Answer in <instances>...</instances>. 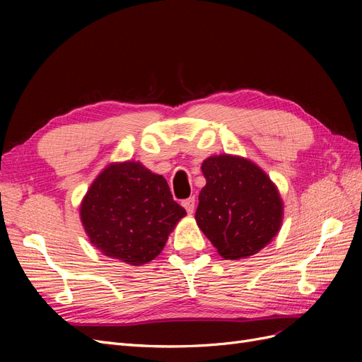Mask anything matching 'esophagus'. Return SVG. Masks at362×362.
<instances>
[{
	"instance_id": "1",
	"label": "esophagus",
	"mask_w": 362,
	"mask_h": 362,
	"mask_svg": "<svg viewBox=\"0 0 362 362\" xmlns=\"http://www.w3.org/2000/svg\"><path fill=\"white\" fill-rule=\"evenodd\" d=\"M182 206L185 208V211H187L189 214H193V211H194V198L184 199L182 201Z\"/></svg>"
}]
</instances>
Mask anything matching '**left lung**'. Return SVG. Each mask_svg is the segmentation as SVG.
<instances>
[{"mask_svg": "<svg viewBox=\"0 0 362 362\" xmlns=\"http://www.w3.org/2000/svg\"><path fill=\"white\" fill-rule=\"evenodd\" d=\"M201 169L206 184L194 218L221 257L242 259L269 245L281 228L284 205L264 170L228 154L208 157Z\"/></svg>", "mask_w": 362, "mask_h": 362, "instance_id": "8db88e82", "label": "left lung"}]
</instances>
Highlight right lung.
I'll return each instance as SVG.
<instances>
[{"instance_id":"add662e5","label":"right lung","mask_w":362,"mask_h":362,"mask_svg":"<svg viewBox=\"0 0 362 362\" xmlns=\"http://www.w3.org/2000/svg\"><path fill=\"white\" fill-rule=\"evenodd\" d=\"M185 214L173 201L166 180L139 161L108 164L80 206L90 243L131 266L154 259Z\"/></svg>"}]
</instances>
